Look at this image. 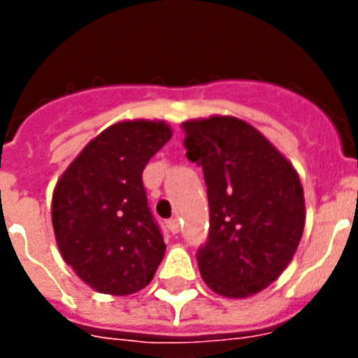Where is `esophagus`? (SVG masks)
<instances>
[{
  "mask_svg": "<svg viewBox=\"0 0 358 358\" xmlns=\"http://www.w3.org/2000/svg\"><path fill=\"white\" fill-rule=\"evenodd\" d=\"M169 230H171L172 234L180 232V220H178V218H171V220H169Z\"/></svg>",
  "mask_w": 358,
  "mask_h": 358,
  "instance_id": "34e87169",
  "label": "esophagus"
}]
</instances>
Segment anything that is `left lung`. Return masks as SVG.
<instances>
[{
  "label": "left lung",
  "instance_id": "1",
  "mask_svg": "<svg viewBox=\"0 0 358 358\" xmlns=\"http://www.w3.org/2000/svg\"><path fill=\"white\" fill-rule=\"evenodd\" d=\"M186 155L203 169L209 238L197 251L205 284L245 299L292 263L305 228V197L293 164L257 128L213 115L182 122Z\"/></svg>",
  "mask_w": 358,
  "mask_h": 358
}]
</instances>
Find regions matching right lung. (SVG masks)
<instances>
[{
  "mask_svg": "<svg viewBox=\"0 0 358 358\" xmlns=\"http://www.w3.org/2000/svg\"><path fill=\"white\" fill-rule=\"evenodd\" d=\"M171 136L164 120L109 126L82 149L53 189L59 251L95 292H140L163 261L166 245L148 207L141 172Z\"/></svg>",
  "mask_w": 358,
  "mask_h": 358,
  "instance_id": "1",
  "label": "right lung"
}]
</instances>
